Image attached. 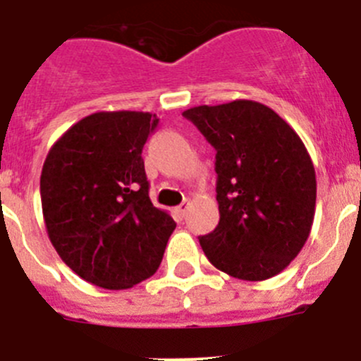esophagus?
I'll use <instances>...</instances> for the list:
<instances>
[{"label": "esophagus", "mask_w": 361, "mask_h": 361, "mask_svg": "<svg viewBox=\"0 0 361 361\" xmlns=\"http://www.w3.org/2000/svg\"><path fill=\"white\" fill-rule=\"evenodd\" d=\"M190 206H191V202H190V200H184V202L180 204V206H177V209H175V211H177V214H178V216H180V218H184V216H186L188 209H190Z\"/></svg>", "instance_id": "obj_1"}]
</instances>
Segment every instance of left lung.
Masks as SVG:
<instances>
[{
    "label": "left lung",
    "instance_id": "1",
    "mask_svg": "<svg viewBox=\"0 0 361 361\" xmlns=\"http://www.w3.org/2000/svg\"><path fill=\"white\" fill-rule=\"evenodd\" d=\"M216 150L220 221L200 247L221 272L264 281L300 252L315 216L317 178L302 140L267 105L234 100L183 112Z\"/></svg>",
    "mask_w": 361,
    "mask_h": 361
}]
</instances>
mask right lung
<instances>
[{"instance_id": "1", "label": "right lung", "mask_w": 361, "mask_h": 361, "mask_svg": "<svg viewBox=\"0 0 361 361\" xmlns=\"http://www.w3.org/2000/svg\"><path fill=\"white\" fill-rule=\"evenodd\" d=\"M159 120L100 111L69 127L41 173L46 233L73 272L105 290H127L157 272L175 221L148 197L141 157Z\"/></svg>"}]
</instances>
